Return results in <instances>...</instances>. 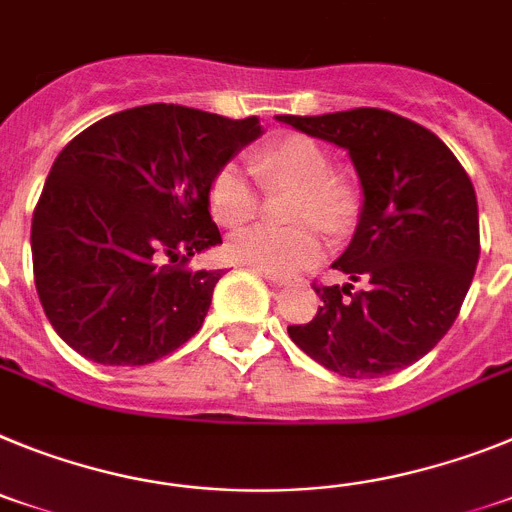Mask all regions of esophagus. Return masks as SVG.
I'll use <instances>...</instances> for the list:
<instances>
[{"instance_id": "34e87169", "label": "esophagus", "mask_w": 512, "mask_h": 512, "mask_svg": "<svg viewBox=\"0 0 512 512\" xmlns=\"http://www.w3.org/2000/svg\"><path fill=\"white\" fill-rule=\"evenodd\" d=\"M262 275H265V281H268L270 286H275V288H283V286H288V278H283V275H278V273H270V270H262Z\"/></svg>"}]
</instances>
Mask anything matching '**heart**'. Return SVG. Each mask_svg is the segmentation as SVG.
Returning a JSON list of instances; mask_svg holds the SVG:
<instances>
[{
  "instance_id": "b5f03b06",
  "label": "heart",
  "mask_w": 512,
  "mask_h": 512,
  "mask_svg": "<svg viewBox=\"0 0 512 512\" xmlns=\"http://www.w3.org/2000/svg\"><path fill=\"white\" fill-rule=\"evenodd\" d=\"M252 172L265 188H296L288 208V219L296 224H257L237 231L226 242V252L242 265L283 275L299 273L324 255V239L314 223L342 234L358 219L361 193L353 182L332 172L330 154L311 136L288 133L260 146L252 154ZM206 201L216 224L242 226L260 211V190L242 164L224 162L208 180Z\"/></svg>"
}]
</instances>
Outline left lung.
I'll return each instance as SVG.
<instances>
[{"mask_svg": "<svg viewBox=\"0 0 512 512\" xmlns=\"http://www.w3.org/2000/svg\"><path fill=\"white\" fill-rule=\"evenodd\" d=\"M278 121L348 149L363 185L361 224L332 268L367 286L314 283L322 306L288 335L348 379L412 366L451 330L477 270L479 211L469 175L433 131L389 110Z\"/></svg>", "mask_w": 512, "mask_h": 512, "instance_id": "left-lung-1", "label": "left lung"}]
</instances>
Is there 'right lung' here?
Returning <instances> with one entry per match:
<instances>
[{"instance_id":"1","label":"right lung","mask_w":512,"mask_h":512,"mask_svg":"<svg viewBox=\"0 0 512 512\" xmlns=\"http://www.w3.org/2000/svg\"><path fill=\"white\" fill-rule=\"evenodd\" d=\"M262 133L185 105H141L84 128L53 162L33 211V275L53 330L102 366H146L201 330L221 270L208 180Z\"/></svg>"}]
</instances>
